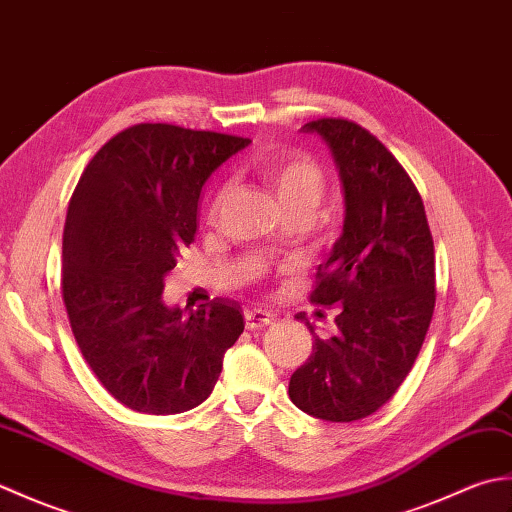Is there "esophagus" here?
<instances>
[{
  "instance_id": "34e87169",
  "label": "esophagus",
  "mask_w": 512,
  "mask_h": 512,
  "mask_svg": "<svg viewBox=\"0 0 512 512\" xmlns=\"http://www.w3.org/2000/svg\"><path fill=\"white\" fill-rule=\"evenodd\" d=\"M244 321L248 330L268 328V325L275 321V314L264 308H250V310H244Z\"/></svg>"
}]
</instances>
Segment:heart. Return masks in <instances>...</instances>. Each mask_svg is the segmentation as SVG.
Instances as JSON below:
<instances>
[{"label": "heart", "instance_id": "obj_1", "mask_svg": "<svg viewBox=\"0 0 512 512\" xmlns=\"http://www.w3.org/2000/svg\"><path fill=\"white\" fill-rule=\"evenodd\" d=\"M259 176L264 178L266 187L273 191L281 211H299L312 215L325 193L323 171L308 158H290L284 162H264L259 165ZM213 204V213L217 209Z\"/></svg>", "mask_w": 512, "mask_h": 512}]
</instances>
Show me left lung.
<instances>
[{
    "label": "left lung",
    "mask_w": 512,
    "mask_h": 512,
    "mask_svg": "<svg viewBox=\"0 0 512 512\" xmlns=\"http://www.w3.org/2000/svg\"><path fill=\"white\" fill-rule=\"evenodd\" d=\"M328 145L343 191V233L310 301L341 306L336 332L314 336L288 396L308 416L352 422L396 394L418 358L436 306V255L418 189L387 147L352 121L301 127Z\"/></svg>",
    "instance_id": "8db88e82"
}]
</instances>
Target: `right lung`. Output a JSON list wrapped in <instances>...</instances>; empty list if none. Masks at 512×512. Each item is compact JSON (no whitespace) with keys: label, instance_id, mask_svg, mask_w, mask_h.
Masks as SVG:
<instances>
[{"label":"right lung","instance_id":"1","mask_svg":"<svg viewBox=\"0 0 512 512\" xmlns=\"http://www.w3.org/2000/svg\"><path fill=\"white\" fill-rule=\"evenodd\" d=\"M248 138L145 123L105 143L76 184L63 228V301L81 354L125 407L173 416L211 396L242 308L162 301L198 231L200 193Z\"/></svg>","mask_w":512,"mask_h":512}]
</instances>
